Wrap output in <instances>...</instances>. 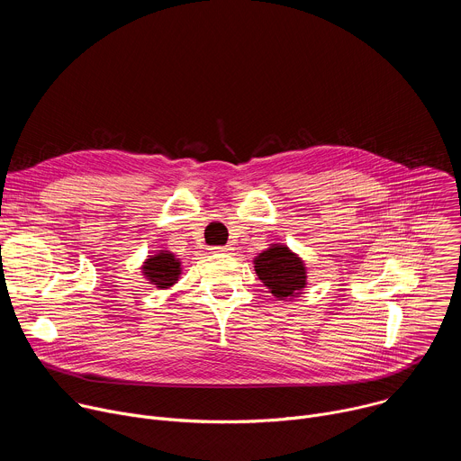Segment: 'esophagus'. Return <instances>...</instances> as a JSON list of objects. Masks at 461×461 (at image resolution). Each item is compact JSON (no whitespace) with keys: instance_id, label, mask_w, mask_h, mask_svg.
<instances>
[{"instance_id":"obj_1","label":"esophagus","mask_w":461,"mask_h":461,"mask_svg":"<svg viewBox=\"0 0 461 461\" xmlns=\"http://www.w3.org/2000/svg\"><path fill=\"white\" fill-rule=\"evenodd\" d=\"M212 249H213L215 253H226V251L231 249V246H230V244H226V246H213Z\"/></svg>"}]
</instances>
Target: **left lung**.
I'll use <instances>...</instances> for the list:
<instances>
[{
	"label": "left lung",
	"mask_w": 461,
	"mask_h": 461,
	"mask_svg": "<svg viewBox=\"0 0 461 461\" xmlns=\"http://www.w3.org/2000/svg\"><path fill=\"white\" fill-rule=\"evenodd\" d=\"M253 262L258 279L279 301L299 295L306 285L304 262L283 244H272Z\"/></svg>",
	"instance_id": "8db88e82"
}]
</instances>
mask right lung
I'll return each instance as SVG.
<instances>
[{
  "label": "right lung",
  "mask_w": 461,
  "mask_h": 461,
  "mask_svg": "<svg viewBox=\"0 0 461 461\" xmlns=\"http://www.w3.org/2000/svg\"><path fill=\"white\" fill-rule=\"evenodd\" d=\"M142 270V274L151 281V285H157V288L160 290L173 286L182 272L180 260L171 251L164 249H160L157 255H151L144 262Z\"/></svg>",
  "instance_id": "obj_1"
}]
</instances>
